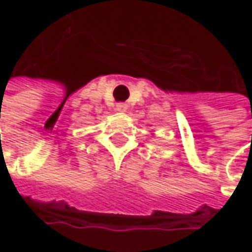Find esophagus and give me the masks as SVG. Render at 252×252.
Here are the masks:
<instances>
[{
  "label": "esophagus",
  "instance_id": "1",
  "mask_svg": "<svg viewBox=\"0 0 252 252\" xmlns=\"http://www.w3.org/2000/svg\"><path fill=\"white\" fill-rule=\"evenodd\" d=\"M116 110H118L119 113H125V112H127V105H126V103H118V105H116Z\"/></svg>",
  "mask_w": 252,
  "mask_h": 252
}]
</instances>
